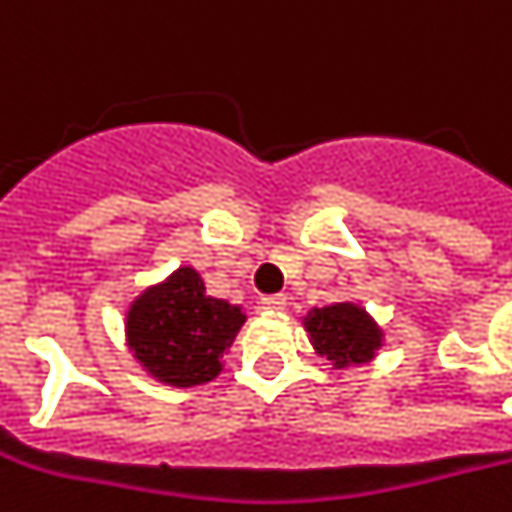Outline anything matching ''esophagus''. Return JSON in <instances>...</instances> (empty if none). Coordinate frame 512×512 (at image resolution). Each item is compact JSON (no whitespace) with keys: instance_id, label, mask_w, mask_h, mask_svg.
<instances>
[{"instance_id":"34e87169","label":"esophagus","mask_w":512,"mask_h":512,"mask_svg":"<svg viewBox=\"0 0 512 512\" xmlns=\"http://www.w3.org/2000/svg\"><path fill=\"white\" fill-rule=\"evenodd\" d=\"M288 305V299L282 293H274V296H263L260 299V310H268V313H280Z\"/></svg>"}]
</instances>
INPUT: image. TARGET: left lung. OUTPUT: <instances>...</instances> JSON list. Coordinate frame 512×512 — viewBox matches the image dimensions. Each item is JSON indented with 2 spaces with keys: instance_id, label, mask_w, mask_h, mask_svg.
Here are the masks:
<instances>
[{
  "instance_id": "left-lung-1",
  "label": "left lung",
  "mask_w": 512,
  "mask_h": 512,
  "mask_svg": "<svg viewBox=\"0 0 512 512\" xmlns=\"http://www.w3.org/2000/svg\"><path fill=\"white\" fill-rule=\"evenodd\" d=\"M302 327L313 352L327 357L335 368L371 363L385 346V330L360 302L310 307Z\"/></svg>"
}]
</instances>
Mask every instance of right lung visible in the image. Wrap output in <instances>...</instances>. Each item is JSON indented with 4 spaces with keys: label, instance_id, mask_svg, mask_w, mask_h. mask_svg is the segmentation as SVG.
<instances>
[{
    "label": "right lung",
    "instance_id": "add662e5",
    "mask_svg": "<svg viewBox=\"0 0 512 512\" xmlns=\"http://www.w3.org/2000/svg\"><path fill=\"white\" fill-rule=\"evenodd\" d=\"M246 310L216 299L194 266L146 285L124 310V341L146 377L171 388L213 382L224 371Z\"/></svg>",
    "mask_w": 512,
    "mask_h": 512
}]
</instances>
